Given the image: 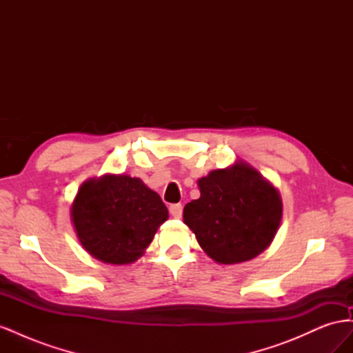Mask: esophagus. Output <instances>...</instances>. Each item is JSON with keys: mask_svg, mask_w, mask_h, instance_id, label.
<instances>
[{"mask_svg": "<svg viewBox=\"0 0 353 353\" xmlns=\"http://www.w3.org/2000/svg\"><path fill=\"white\" fill-rule=\"evenodd\" d=\"M169 213L174 218H181V215H183V205H179V203H175V205H170L169 206Z\"/></svg>", "mask_w": 353, "mask_h": 353, "instance_id": "1", "label": "esophagus"}]
</instances>
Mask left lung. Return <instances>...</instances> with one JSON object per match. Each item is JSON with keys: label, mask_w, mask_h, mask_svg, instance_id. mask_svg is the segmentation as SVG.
I'll list each match as a JSON object with an SVG mask.
<instances>
[{"label": "left lung", "mask_w": 353, "mask_h": 353, "mask_svg": "<svg viewBox=\"0 0 353 353\" xmlns=\"http://www.w3.org/2000/svg\"><path fill=\"white\" fill-rule=\"evenodd\" d=\"M200 199L184 208V222L213 261L240 263L262 253L280 227L279 191L245 163L199 179Z\"/></svg>", "instance_id": "1"}]
</instances>
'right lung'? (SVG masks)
<instances>
[{"mask_svg":"<svg viewBox=\"0 0 353 353\" xmlns=\"http://www.w3.org/2000/svg\"><path fill=\"white\" fill-rule=\"evenodd\" d=\"M168 209L140 178L104 175L78 191L72 221L83 249L105 263L125 265L152 243Z\"/></svg>","mask_w":353,"mask_h":353,"instance_id":"obj_1","label":"right lung"}]
</instances>
